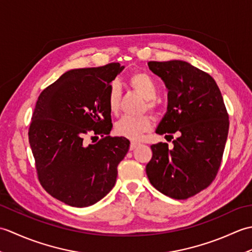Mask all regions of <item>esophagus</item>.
<instances>
[{"mask_svg": "<svg viewBox=\"0 0 252 252\" xmlns=\"http://www.w3.org/2000/svg\"><path fill=\"white\" fill-rule=\"evenodd\" d=\"M138 145H140V144L136 143V142H131V144H130V149H131V151H133V149H135Z\"/></svg>", "mask_w": 252, "mask_h": 252, "instance_id": "1", "label": "esophagus"}]
</instances>
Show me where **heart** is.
I'll return each instance as SVG.
<instances>
[{
  "label": "heart",
  "mask_w": 252,
  "mask_h": 252,
  "mask_svg": "<svg viewBox=\"0 0 252 252\" xmlns=\"http://www.w3.org/2000/svg\"><path fill=\"white\" fill-rule=\"evenodd\" d=\"M129 84L131 88L140 94L144 99H146V107L148 109L155 108L154 98L157 96L158 88L154 79L145 72H136L129 78ZM120 85L117 82H112L107 92V105L112 115L119 111L120 107ZM152 127V119L148 116L131 117L125 116L116 123L115 132L118 135L138 140L144 132H147Z\"/></svg>",
  "instance_id": "heart-1"
}]
</instances>
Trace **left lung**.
<instances>
[{"label": "left lung", "instance_id": "1", "mask_svg": "<svg viewBox=\"0 0 252 252\" xmlns=\"http://www.w3.org/2000/svg\"><path fill=\"white\" fill-rule=\"evenodd\" d=\"M151 70L168 89V107L156 129L173 146H151L146 165L155 189L174 199H186L205 189L220 168L228 134V115L221 91L210 74L184 61L149 62Z\"/></svg>", "mask_w": 252, "mask_h": 252}]
</instances>
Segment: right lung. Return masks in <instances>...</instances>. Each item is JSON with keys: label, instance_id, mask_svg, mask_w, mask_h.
I'll return each instance as SVG.
<instances>
[{"label": "right lung", "instance_id": "1", "mask_svg": "<svg viewBox=\"0 0 252 252\" xmlns=\"http://www.w3.org/2000/svg\"><path fill=\"white\" fill-rule=\"evenodd\" d=\"M123 69L119 63L72 69L37 98L28 133L37 176L50 195L69 206H92L108 194L129 152L127 138L108 136L107 92ZM90 134L102 138L88 144Z\"/></svg>", "mask_w": 252, "mask_h": 252}]
</instances>
